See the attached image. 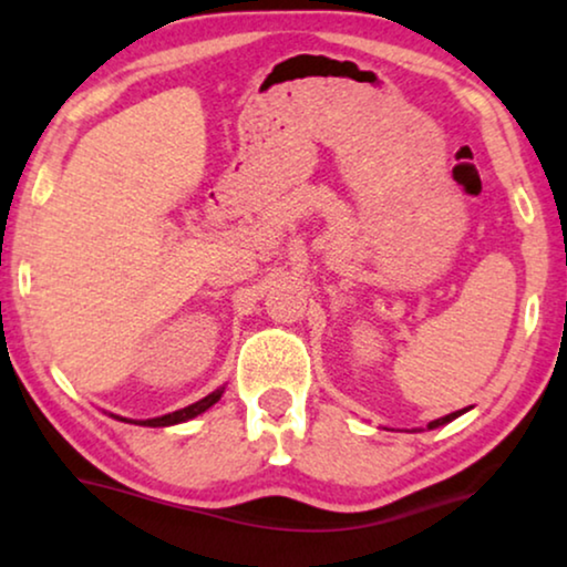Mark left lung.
<instances>
[{
	"instance_id": "obj_1",
	"label": "left lung",
	"mask_w": 567,
	"mask_h": 567,
	"mask_svg": "<svg viewBox=\"0 0 567 567\" xmlns=\"http://www.w3.org/2000/svg\"><path fill=\"white\" fill-rule=\"evenodd\" d=\"M466 411V409H464ZM464 411H454V413H449V416H444V419H436V421H431L429 424V429H436V426H444V424H449V421H454L456 416H462Z\"/></svg>"
}]
</instances>
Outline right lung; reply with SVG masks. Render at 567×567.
I'll list each match as a JSON object with an SVG mask.
<instances>
[{
	"label": "right lung",
	"instance_id": "1",
	"mask_svg": "<svg viewBox=\"0 0 567 567\" xmlns=\"http://www.w3.org/2000/svg\"><path fill=\"white\" fill-rule=\"evenodd\" d=\"M221 393H224V389H217L214 393H209V396H204L202 401L192 403V406L178 409V411H174V413H166V416H156V419L138 421V424H141V426H174V424H182V421H188V419L199 416V413H204L206 409L214 406V403H217V401L221 399ZM115 419H121V416H115ZM121 421H128V419H121ZM133 424H136V421H133Z\"/></svg>",
	"mask_w": 567,
	"mask_h": 567
}]
</instances>
